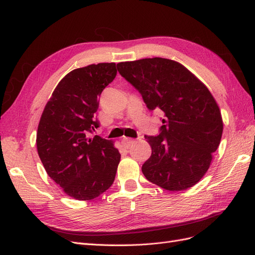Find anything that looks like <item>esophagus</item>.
I'll list each match as a JSON object with an SVG mask.
<instances>
[{"mask_svg":"<svg viewBox=\"0 0 255 255\" xmlns=\"http://www.w3.org/2000/svg\"><path fill=\"white\" fill-rule=\"evenodd\" d=\"M121 142H122V145H124L126 148H128L129 145L134 142V139L125 137V138H122V141Z\"/></svg>","mask_w":255,"mask_h":255,"instance_id":"esophagus-1","label":"esophagus"}]
</instances>
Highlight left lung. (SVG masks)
Wrapping results in <instances>:
<instances>
[{
    "mask_svg": "<svg viewBox=\"0 0 255 255\" xmlns=\"http://www.w3.org/2000/svg\"><path fill=\"white\" fill-rule=\"evenodd\" d=\"M150 111L164 114L159 135L147 136L152 155L145 178L169 191L187 190L203 178L221 143L223 119L207 86L180 63L148 58L117 64Z\"/></svg>",
    "mask_w": 255,
    "mask_h": 255,
    "instance_id": "8db88e82",
    "label": "left lung"
}]
</instances>
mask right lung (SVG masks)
<instances>
[{
    "instance_id": "right-lung-1",
    "label": "right lung",
    "mask_w": 255,
    "mask_h": 255,
    "mask_svg": "<svg viewBox=\"0 0 255 255\" xmlns=\"http://www.w3.org/2000/svg\"><path fill=\"white\" fill-rule=\"evenodd\" d=\"M116 75L115 63L74 69L59 82L40 119V159L48 176L78 200L98 197L115 180L120 153L111 140L89 135L99 128V97Z\"/></svg>"
}]
</instances>
